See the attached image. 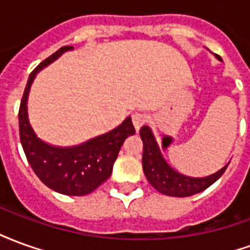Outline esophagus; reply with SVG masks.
Returning a JSON list of instances; mask_svg holds the SVG:
<instances>
[{
    "instance_id": "1",
    "label": "esophagus",
    "mask_w": 250,
    "mask_h": 250,
    "mask_svg": "<svg viewBox=\"0 0 250 250\" xmlns=\"http://www.w3.org/2000/svg\"><path fill=\"white\" fill-rule=\"evenodd\" d=\"M147 122L146 116L143 114H134L132 115V123H134V127H135V130L138 131L141 128L142 125H145Z\"/></svg>"
}]
</instances>
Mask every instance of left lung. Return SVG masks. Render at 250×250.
<instances>
[{"mask_svg":"<svg viewBox=\"0 0 250 250\" xmlns=\"http://www.w3.org/2000/svg\"><path fill=\"white\" fill-rule=\"evenodd\" d=\"M221 60V59H220ZM143 142V173L146 175L148 184L157 188L159 193L170 197H190L194 194L204 191L210 185H213L225 173L228 165L220 168L217 173L208 177H188L178 173L167 163L163 157L157 138L148 125H143L139 131Z\"/></svg>","mask_w":250,"mask_h":250,"instance_id":"left-lung-1","label":"left lung"}]
</instances>
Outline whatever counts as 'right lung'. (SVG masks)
Wrapping results in <instances>:
<instances>
[{"label": "right lung", "instance_id": "add662e5", "mask_svg": "<svg viewBox=\"0 0 250 250\" xmlns=\"http://www.w3.org/2000/svg\"><path fill=\"white\" fill-rule=\"evenodd\" d=\"M73 46H62L36 66L29 75L20 104V139L28 162L42 184L64 195H85L111 177L120 148L128 136L135 134L131 118L105 134L76 146H55L40 139L28 116V98L37 73Z\"/></svg>", "mask_w": 250, "mask_h": 250}]
</instances>
